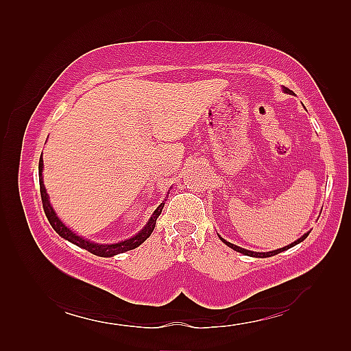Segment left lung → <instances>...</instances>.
Wrapping results in <instances>:
<instances>
[{"mask_svg":"<svg viewBox=\"0 0 351 351\" xmlns=\"http://www.w3.org/2000/svg\"><path fill=\"white\" fill-rule=\"evenodd\" d=\"M283 92H289V88H287V87H283ZM311 232V230H309ZM309 232H306L304 235H302L299 240L297 241H294V243H291V244H288V245H285V247H282V249H278V250H273V252H252V250H245V249H243V247H238V245H235V244H232V243H229V241H226V240H223V238L220 237V240L225 243L228 247H230V249H234V250H237V252H240V253H243V255H247V256H253V258H268V256H274V255H278V253H280V252H283V250H288V249H291L293 247V245H295V244H299V243H302L304 238H306L308 235H309Z\"/></svg>","mask_w":351,"mask_h":351,"instance_id":"1","label":"left lung"}]
</instances>
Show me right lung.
Returning <instances> with one entry per match:
<instances>
[{
    "instance_id": "1",
    "label": "right lung",
    "mask_w": 351,
    "mask_h": 351,
    "mask_svg": "<svg viewBox=\"0 0 351 351\" xmlns=\"http://www.w3.org/2000/svg\"><path fill=\"white\" fill-rule=\"evenodd\" d=\"M42 170H43V160L40 156L39 160V184H40V196H42V204H43V211L45 214H47V219L49 221V225L54 228L56 232L63 237L64 240H68L71 243H73L75 245H78V247L81 249H86L87 252L93 253V255L96 256H104V258H110V256H114L117 255V253H123V252H128V250H132L138 247V245L141 243H145L149 237H151L152 230L155 228V223H156V219H158V215L161 214L162 208H164V202L156 208V210L154 211L152 217L149 219V221L146 223V226L140 230V232L137 235H134L132 238H130V240H125V241H121V243H116V244H98V243H92L88 240H84L83 237H80L77 234H73L72 230L64 225V223L57 217V214L54 211V208L51 206L49 204V197H48V193H47V189H45L43 185V178H42Z\"/></svg>"
}]
</instances>
